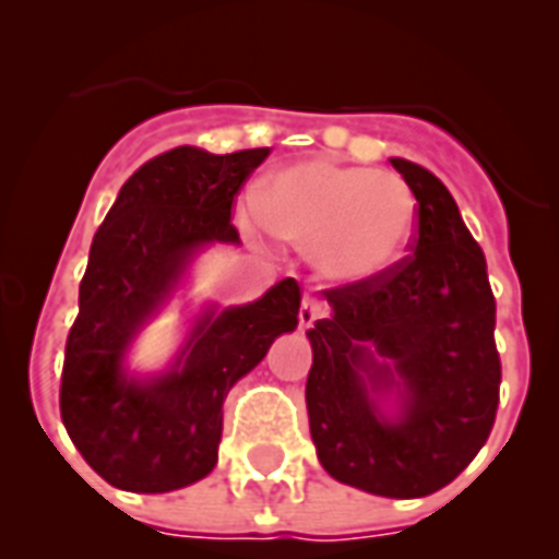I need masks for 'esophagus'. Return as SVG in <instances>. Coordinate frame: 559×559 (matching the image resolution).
<instances>
[{
	"label": "esophagus",
	"mask_w": 559,
	"mask_h": 559,
	"mask_svg": "<svg viewBox=\"0 0 559 559\" xmlns=\"http://www.w3.org/2000/svg\"><path fill=\"white\" fill-rule=\"evenodd\" d=\"M322 317H325V308H322V302H319L317 297H311V294H308V297L302 299V308H299V325L311 328L313 322H317V319H322Z\"/></svg>",
	"instance_id": "esophagus-1"
}]
</instances>
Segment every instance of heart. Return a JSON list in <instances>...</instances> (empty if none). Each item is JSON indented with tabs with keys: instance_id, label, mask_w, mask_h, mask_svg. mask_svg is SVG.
Segmentation results:
<instances>
[{
	"instance_id": "1",
	"label": "heart",
	"mask_w": 559,
	"mask_h": 559,
	"mask_svg": "<svg viewBox=\"0 0 559 559\" xmlns=\"http://www.w3.org/2000/svg\"><path fill=\"white\" fill-rule=\"evenodd\" d=\"M254 212L265 231L308 248L313 269L336 285L373 283L393 271L416 231V198L404 178L331 160L269 175Z\"/></svg>"
}]
</instances>
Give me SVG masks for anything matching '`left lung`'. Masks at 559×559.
I'll return each mask as SVG.
<instances>
[{
    "label": "left lung",
    "instance_id": "obj_1",
    "mask_svg": "<svg viewBox=\"0 0 559 559\" xmlns=\"http://www.w3.org/2000/svg\"><path fill=\"white\" fill-rule=\"evenodd\" d=\"M390 164L418 200L409 254L373 283L322 290L331 317L308 331L305 402L331 478L381 498H424L455 480L492 432L495 294L450 189L413 160ZM361 372L374 389L405 388L399 423L374 409Z\"/></svg>",
    "mask_w": 559,
    "mask_h": 559
}]
</instances>
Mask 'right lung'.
<instances>
[{
	"label": "right lung",
	"mask_w": 559,
	"mask_h": 559,
	"mask_svg": "<svg viewBox=\"0 0 559 559\" xmlns=\"http://www.w3.org/2000/svg\"><path fill=\"white\" fill-rule=\"evenodd\" d=\"M271 150L231 155L178 146L121 186L90 246L79 317L64 347L59 407L75 450L123 492H171L217 464L223 399L299 322L302 290L283 280L262 299L206 313L178 365L152 381L123 376V350L203 242H240L234 198Z\"/></svg>",
	"instance_id": "obj_1"
}]
</instances>
